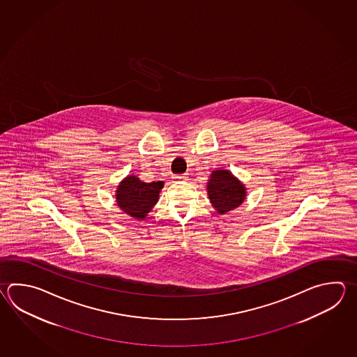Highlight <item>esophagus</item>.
I'll use <instances>...</instances> for the list:
<instances>
[{
  "instance_id": "esophagus-1",
  "label": "esophagus",
  "mask_w": 357,
  "mask_h": 357,
  "mask_svg": "<svg viewBox=\"0 0 357 357\" xmlns=\"http://www.w3.org/2000/svg\"><path fill=\"white\" fill-rule=\"evenodd\" d=\"M188 176H187V174H181V175H175L174 179H176V181H184V179H187Z\"/></svg>"
}]
</instances>
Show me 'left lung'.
I'll use <instances>...</instances> for the list:
<instances>
[{
    "mask_svg": "<svg viewBox=\"0 0 357 357\" xmlns=\"http://www.w3.org/2000/svg\"><path fill=\"white\" fill-rule=\"evenodd\" d=\"M207 190L213 207L220 213L236 208L245 199L244 185L227 170L212 172Z\"/></svg>",
    "mask_w": 357,
    "mask_h": 357,
    "instance_id": "8db88e82",
    "label": "left lung"
}]
</instances>
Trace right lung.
Wrapping results in <instances>:
<instances>
[{
  "label": "right lung",
  "mask_w": 357,
  "mask_h": 357,
  "mask_svg": "<svg viewBox=\"0 0 357 357\" xmlns=\"http://www.w3.org/2000/svg\"><path fill=\"white\" fill-rule=\"evenodd\" d=\"M164 183H144L135 175H128L118 185L116 202L118 206L132 218H145L159 199V192Z\"/></svg>",
  "instance_id": "1"
}]
</instances>
